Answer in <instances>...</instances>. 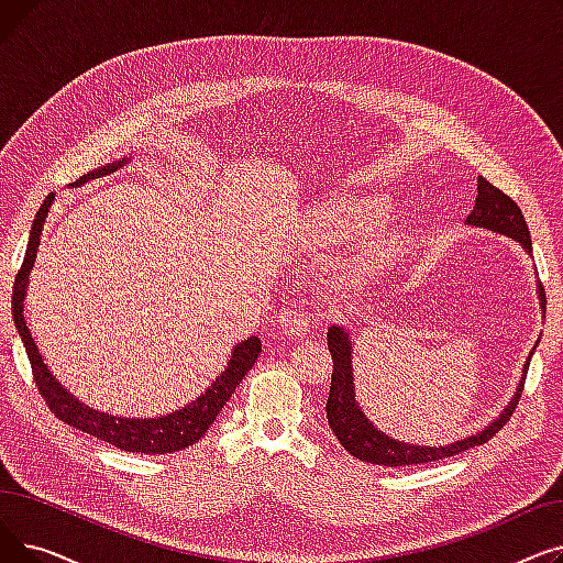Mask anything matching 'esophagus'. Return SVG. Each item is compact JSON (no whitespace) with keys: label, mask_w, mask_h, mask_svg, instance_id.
I'll return each instance as SVG.
<instances>
[{"label":"esophagus","mask_w":563,"mask_h":563,"mask_svg":"<svg viewBox=\"0 0 563 563\" xmlns=\"http://www.w3.org/2000/svg\"><path fill=\"white\" fill-rule=\"evenodd\" d=\"M278 321H280V327L285 329V333H289V335H306L308 333V314L301 306L283 308L278 312Z\"/></svg>","instance_id":"34e87169"}]
</instances>
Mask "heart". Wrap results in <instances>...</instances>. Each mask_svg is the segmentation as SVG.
<instances>
[{
	"label": "heart",
	"mask_w": 563,
	"mask_h": 563,
	"mask_svg": "<svg viewBox=\"0 0 563 563\" xmlns=\"http://www.w3.org/2000/svg\"><path fill=\"white\" fill-rule=\"evenodd\" d=\"M369 221H372L369 207H365L356 200H353V202L333 200L327 207H321L319 214H317V225L327 234H333V232L342 234V232H349V230H356L361 225H367ZM399 246H401V240H397V236H393V240H386L376 249V253H369L367 257L353 262L344 274V280L349 285L365 283L369 278V274L378 272L383 264L390 262L399 253Z\"/></svg>",
	"instance_id": "heart-1"
}]
</instances>
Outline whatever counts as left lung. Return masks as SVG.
<instances>
[{
  "label": "left lung",
  "mask_w": 563,
  "mask_h": 563,
  "mask_svg": "<svg viewBox=\"0 0 563 563\" xmlns=\"http://www.w3.org/2000/svg\"><path fill=\"white\" fill-rule=\"evenodd\" d=\"M467 223L484 225L488 230H497L501 234L514 236L516 242H520L525 246L527 253H531V236H529V228H527V221L520 212V207L516 205V200L511 196H507L505 191H499L497 187H493L486 180V177H479V180H477L475 210L470 212ZM539 299H541V308H545L543 287L539 289ZM329 351L333 356V376H331V390H329V401H327L329 424H331L333 433L338 435L340 445L351 456H356L365 463L386 465V467L433 463V461L456 456V454H461L470 448H477V445H484V442H488L501 427H505L511 420L514 410L520 401L522 388H525V376H527V369H529L531 353H534V349H531L527 365L522 369L518 393L514 395L509 406L501 410V416L495 422H490L477 435L459 440V442H454V445H448V448H427V445L418 448V445H406V442L393 440L386 433H380L363 416V410L356 404V395H353L351 342H349V335L340 327H333L329 331Z\"/></svg>",
  "instance_id": "left-lung-1"
}]
</instances>
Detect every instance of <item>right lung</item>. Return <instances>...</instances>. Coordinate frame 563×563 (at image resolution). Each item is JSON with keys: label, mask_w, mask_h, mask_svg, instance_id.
Listing matches in <instances>:
<instances>
[{"label": "right lung", "mask_w": 563, "mask_h": 563, "mask_svg": "<svg viewBox=\"0 0 563 563\" xmlns=\"http://www.w3.org/2000/svg\"><path fill=\"white\" fill-rule=\"evenodd\" d=\"M123 162L109 164L107 168L96 170V173H88V175L79 177V183L91 180V177H96V175L113 173L118 166H123ZM79 183H75V185H79ZM52 198L54 196L49 194L43 200L41 210L36 212L32 232H29V244H26L22 266L15 274L13 301H11L15 329L26 349L29 363H32V374H34L41 397L45 399V404L49 406V410L58 420L88 433V435H96L118 450L141 452V454H173V452L191 448L194 442H198L207 433V429L212 427V422L217 420L225 401L232 397V393L236 390V386H240L242 378L255 365L260 351H262L260 340L249 338L242 344H236L225 372L212 383V388L205 395H200L194 404L185 406L183 410L170 412V416H162L155 420H128V418L123 420V418H113V416H107V412H100V410H93V408L79 404L66 388H62V383H56V378L49 374L47 365L43 363L41 353L34 344L32 333H29V329H26V321L22 314L26 280H29V274H32V266L36 260V251L41 244V230H43L45 217L49 212Z\"/></svg>", "instance_id": "1"}]
</instances>
